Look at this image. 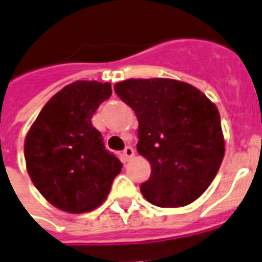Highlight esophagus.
I'll return each instance as SVG.
<instances>
[{"label":"esophagus","mask_w":262,"mask_h":262,"mask_svg":"<svg viewBox=\"0 0 262 262\" xmlns=\"http://www.w3.org/2000/svg\"><path fill=\"white\" fill-rule=\"evenodd\" d=\"M123 156H125L126 159H132L135 156V148L132 147V146H126L125 150H123Z\"/></svg>","instance_id":"obj_1"}]
</instances>
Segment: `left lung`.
Masks as SVG:
<instances>
[{
  "mask_svg": "<svg viewBox=\"0 0 262 262\" xmlns=\"http://www.w3.org/2000/svg\"><path fill=\"white\" fill-rule=\"evenodd\" d=\"M139 120L137 151L151 165L143 196L161 208L196 201L219 171L225 156L220 115L191 84L171 78H132L115 85Z\"/></svg>",
  "mask_w": 262,
  "mask_h": 262,
  "instance_id": "1",
  "label": "left lung"
}]
</instances>
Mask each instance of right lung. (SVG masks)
Returning <instances> with one entry per match:
<instances>
[{
    "label": "right lung",
    "instance_id": "obj_1",
    "mask_svg": "<svg viewBox=\"0 0 262 262\" xmlns=\"http://www.w3.org/2000/svg\"><path fill=\"white\" fill-rule=\"evenodd\" d=\"M112 94L109 82L75 81L50 98L25 139L26 170L53 206L85 213L106 199L122 170L91 118Z\"/></svg>",
    "mask_w": 262,
    "mask_h": 262
}]
</instances>
